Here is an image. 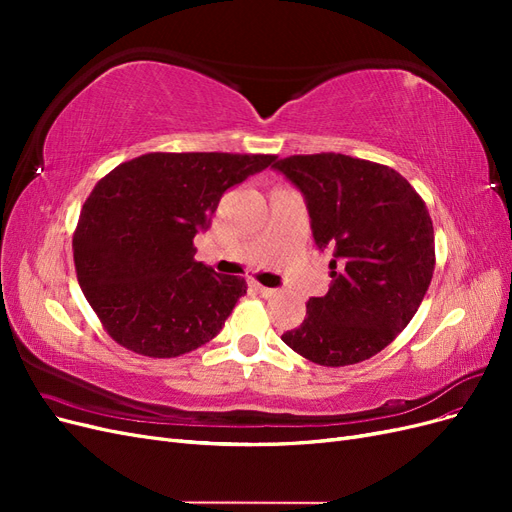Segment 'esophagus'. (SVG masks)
<instances>
[{"instance_id": "esophagus-1", "label": "esophagus", "mask_w": 512, "mask_h": 512, "mask_svg": "<svg viewBox=\"0 0 512 512\" xmlns=\"http://www.w3.org/2000/svg\"><path fill=\"white\" fill-rule=\"evenodd\" d=\"M256 290H258L260 297H265V299H269V297H273V294H277V290H275V288H269V286H260V284H256Z\"/></svg>"}]
</instances>
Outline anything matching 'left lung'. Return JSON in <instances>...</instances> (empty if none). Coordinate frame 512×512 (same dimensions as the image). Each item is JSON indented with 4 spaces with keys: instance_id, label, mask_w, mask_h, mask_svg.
<instances>
[{
    "instance_id": "obj_1",
    "label": "left lung",
    "mask_w": 512,
    "mask_h": 512,
    "mask_svg": "<svg viewBox=\"0 0 512 512\" xmlns=\"http://www.w3.org/2000/svg\"><path fill=\"white\" fill-rule=\"evenodd\" d=\"M275 170L305 196L318 250H333V282L307 301L284 344L324 367L361 363L408 327L436 267L425 200L397 170L314 153L277 160Z\"/></svg>"
}]
</instances>
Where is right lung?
Instances as JSON below:
<instances>
[{"mask_svg":"<svg viewBox=\"0 0 512 512\" xmlns=\"http://www.w3.org/2000/svg\"><path fill=\"white\" fill-rule=\"evenodd\" d=\"M273 162L265 153H145L96 183L74 230V267L119 346L173 359L222 331L247 284L196 262L194 237L228 188Z\"/></svg>","mask_w":512,"mask_h":512,"instance_id":"obj_1","label":"right lung"}]
</instances>
